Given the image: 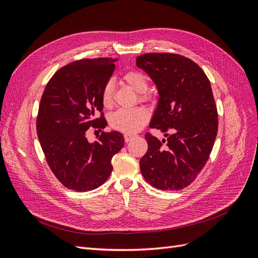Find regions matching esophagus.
<instances>
[{
  "mask_svg": "<svg viewBox=\"0 0 258 258\" xmlns=\"http://www.w3.org/2000/svg\"><path fill=\"white\" fill-rule=\"evenodd\" d=\"M135 138V135H130V134H128V135H124V141L126 142H129V141H131L132 139Z\"/></svg>",
  "mask_w": 258,
  "mask_h": 258,
  "instance_id": "1",
  "label": "esophagus"
}]
</instances>
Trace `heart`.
<instances>
[{"label":"heart","mask_w":258,"mask_h":258,"mask_svg":"<svg viewBox=\"0 0 258 258\" xmlns=\"http://www.w3.org/2000/svg\"><path fill=\"white\" fill-rule=\"evenodd\" d=\"M123 81L129 87L138 93H143L148 89V79L145 74L139 71H131L123 75ZM102 103L108 107L113 103V84L107 82L102 90ZM148 114L144 108L118 110L110 117L111 127L123 134H135L144 127L147 122Z\"/></svg>","instance_id":"1"}]
</instances>
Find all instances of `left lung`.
I'll return each mask as SVG.
<instances>
[{
	"instance_id": "1",
	"label": "left lung",
	"mask_w": 258,
	"mask_h": 258,
	"mask_svg": "<svg viewBox=\"0 0 258 258\" xmlns=\"http://www.w3.org/2000/svg\"><path fill=\"white\" fill-rule=\"evenodd\" d=\"M137 66L151 77L159 95L150 127L171 132L161 141L145 135L148 150L140 169L156 188L182 189L205 167L217 135L210 81L197 63L181 54L144 53L137 58Z\"/></svg>"
}]
</instances>
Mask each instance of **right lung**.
<instances>
[{
  "instance_id": "1",
  "label": "right lung",
  "mask_w": 258,
  "mask_h": 258,
  "mask_svg": "<svg viewBox=\"0 0 258 258\" xmlns=\"http://www.w3.org/2000/svg\"><path fill=\"white\" fill-rule=\"evenodd\" d=\"M113 58L83 59L61 68L46 85L36 119L38 141L50 170L75 191L98 188L111 175L112 158L124 139L118 131L102 132L90 143L86 131L105 128L102 90L115 70ZM101 130V129H100Z\"/></svg>"
}]
</instances>
